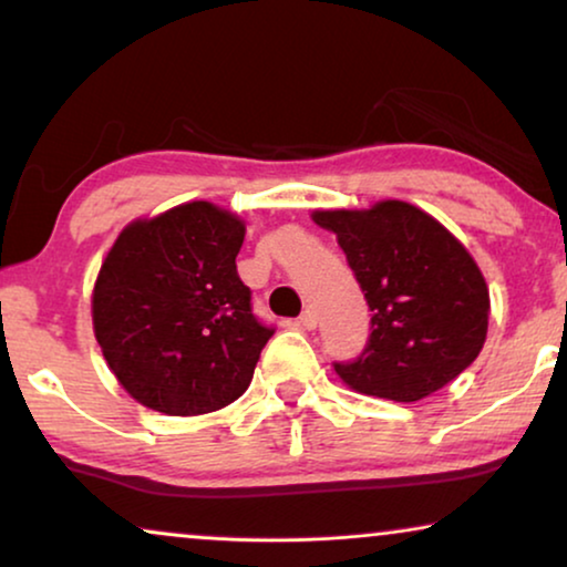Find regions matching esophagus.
<instances>
[{
	"label": "esophagus",
	"mask_w": 567,
	"mask_h": 567,
	"mask_svg": "<svg viewBox=\"0 0 567 567\" xmlns=\"http://www.w3.org/2000/svg\"><path fill=\"white\" fill-rule=\"evenodd\" d=\"M299 324L305 330H315L317 328V312H315V309H305V312H301V317H299Z\"/></svg>",
	"instance_id": "obj_1"
}]
</instances>
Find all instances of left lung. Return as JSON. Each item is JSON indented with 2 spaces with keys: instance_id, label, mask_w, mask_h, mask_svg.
Wrapping results in <instances>:
<instances>
[{
  "instance_id": "1",
  "label": "left lung",
  "mask_w": 567,
  "mask_h": 567,
  "mask_svg": "<svg viewBox=\"0 0 567 567\" xmlns=\"http://www.w3.org/2000/svg\"><path fill=\"white\" fill-rule=\"evenodd\" d=\"M369 301L371 338L336 374L353 392L417 402L439 392L485 346L491 293L467 247L408 200L369 208H317Z\"/></svg>"
}]
</instances>
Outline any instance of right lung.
Here are the masks:
<instances>
[{
	"instance_id": "1",
	"label": "right lung",
	"mask_w": 567,
	"mask_h": 567,
	"mask_svg": "<svg viewBox=\"0 0 567 567\" xmlns=\"http://www.w3.org/2000/svg\"><path fill=\"white\" fill-rule=\"evenodd\" d=\"M245 221L188 200L128 221L92 289V330L107 369L138 405L204 415L243 398L274 330L237 274Z\"/></svg>"
}]
</instances>
